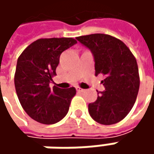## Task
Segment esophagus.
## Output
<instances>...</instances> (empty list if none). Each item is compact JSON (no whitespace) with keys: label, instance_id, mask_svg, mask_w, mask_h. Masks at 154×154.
Returning <instances> with one entry per match:
<instances>
[{"label":"esophagus","instance_id":"esophagus-1","mask_svg":"<svg viewBox=\"0 0 154 154\" xmlns=\"http://www.w3.org/2000/svg\"><path fill=\"white\" fill-rule=\"evenodd\" d=\"M76 90H77V92H83L84 91H85L84 89L80 88V86H77V87H76Z\"/></svg>","mask_w":154,"mask_h":154}]
</instances>
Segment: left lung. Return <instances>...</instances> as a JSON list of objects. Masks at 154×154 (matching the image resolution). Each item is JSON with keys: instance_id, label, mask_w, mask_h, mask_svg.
<instances>
[{"instance_id": "8db88e82", "label": "left lung", "mask_w": 154, "mask_h": 154, "mask_svg": "<svg viewBox=\"0 0 154 154\" xmlns=\"http://www.w3.org/2000/svg\"><path fill=\"white\" fill-rule=\"evenodd\" d=\"M76 39L92 51L95 75L102 74L105 91L98 92L95 102L88 104L89 114L100 124L122 121L133 108L138 95V65L132 52L122 41L107 34L95 33Z\"/></svg>"}]
</instances>
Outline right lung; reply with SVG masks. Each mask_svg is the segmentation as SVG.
Returning a JSON list of instances; mask_svg holds the SVG:
<instances>
[{"label": "right lung", "mask_w": 154, "mask_h": 154, "mask_svg": "<svg viewBox=\"0 0 154 154\" xmlns=\"http://www.w3.org/2000/svg\"><path fill=\"white\" fill-rule=\"evenodd\" d=\"M77 43L72 38H40L19 56L14 74L16 93L21 106L33 120L54 124L67 115L74 87H50L62 52Z\"/></svg>", "instance_id": "1"}]
</instances>
